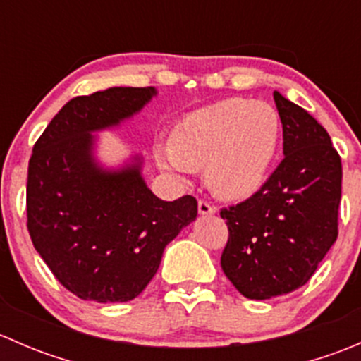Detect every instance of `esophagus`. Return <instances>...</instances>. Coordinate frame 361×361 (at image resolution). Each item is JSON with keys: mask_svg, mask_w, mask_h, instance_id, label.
Segmentation results:
<instances>
[{"mask_svg": "<svg viewBox=\"0 0 361 361\" xmlns=\"http://www.w3.org/2000/svg\"><path fill=\"white\" fill-rule=\"evenodd\" d=\"M199 213H201V214H213L214 207L211 206V204L207 201H199Z\"/></svg>", "mask_w": 361, "mask_h": 361, "instance_id": "34e87169", "label": "esophagus"}]
</instances>
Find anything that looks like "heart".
Here are the masks:
<instances>
[{
    "label": "heart",
    "instance_id": "1",
    "mask_svg": "<svg viewBox=\"0 0 361 361\" xmlns=\"http://www.w3.org/2000/svg\"><path fill=\"white\" fill-rule=\"evenodd\" d=\"M281 134L278 111L264 101L224 99L185 116L159 162L174 173L206 167L211 190L224 199L250 197L274 162Z\"/></svg>",
    "mask_w": 361,
    "mask_h": 361
}]
</instances>
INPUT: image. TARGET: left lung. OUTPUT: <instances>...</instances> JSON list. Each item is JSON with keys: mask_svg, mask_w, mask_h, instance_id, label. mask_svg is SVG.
<instances>
[{"mask_svg": "<svg viewBox=\"0 0 361 361\" xmlns=\"http://www.w3.org/2000/svg\"><path fill=\"white\" fill-rule=\"evenodd\" d=\"M274 101L285 159L260 190L220 211L228 227L221 269L253 300L304 286L337 239L341 157L304 108L278 90Z\"/></svg>", "mask_w": 361, "mask_h": 361, "instance_id": "obj_1", "label": "left lung"}]
</instances>
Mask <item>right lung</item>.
I'll return each mask as SVG.
<instances>
[{"mask_svg":"<svg viewBox=\"0 0 361 361\" xmlns=\"http://www.w3.org/2000/svg\"><path fill=\"white\" fill-rule=\"evenodd\" d=\"M157 94L111 87L68 101L35 143L27 231L57 281L83 300L127 302L147 288L164 248L197 216V201L167 202L141 176V157L104 169L92 133L118 126Z\"/></svg>","mask_w":361,"mask_h":361,"instance_id":"right-lung-1","label":"right lung"}]
</instances>
